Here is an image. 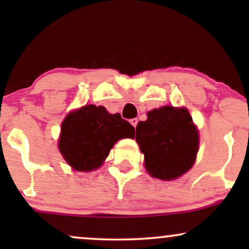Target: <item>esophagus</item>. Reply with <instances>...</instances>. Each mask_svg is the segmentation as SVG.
<instances>
[{
    "label": "esophagus",
    "mask_w": 249,
    "mask_h": 249,
    "mask_svg": "<svg viewBox=\"0 0 249 249\" xmlns=\"http://www.w3.org/2000/svg\"><path fill=\"white\" fill-rule=\"evenodd\" d=\"M130 123H131V124L133 125V127H136V126H137V124H138V119H137V118H133V119H131Z\"/></svg>",
    "instance_id": "34e87169"
}]
</instances>
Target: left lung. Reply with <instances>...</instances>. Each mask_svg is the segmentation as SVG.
Here are the masks:
<instances>
[{"mask_svg":"<svg viewBox=\"0 0 249 249\" xmlns=\"http://www.w3.org/2000/svg\"><path fill=\"white\" fill-rule=\"evenodd\" d=\"M136 131L145 167L154 178L176 179L193 166L199 136L186 108H154L146 121L138 123Z\"/></svg>","mask_w":249,"mask_h":249,"instance_id":"left-lung-1","label":"left lung"}]
</instances>
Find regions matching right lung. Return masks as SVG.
<instances>
[{
  "label": "right lung",
  "instance_id": "add662e5",
  "mask_svg": "<svg viewBox=\"0 0 249 249\" xmlns=\"http://www.w3.org/2000/svg\"><path fill=\"white\" fill-rule=\"evenodd\" d=\"M133 137L134 127L119 113L85 105L63 121L58 146L73 170L89 172L101 166L117 141Z\"/></svg>",
  "mask_w": 249,
  "mask_h": 249
}]
</instances>
